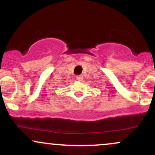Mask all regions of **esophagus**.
I'll use <instances>...</instances> for the list:
<instances>
[{
    "label": "esophagus",
    "instance_id": "1",
    "mask_svg": "<svg viewBox=\"0 0 155 155\" xmlns=\"http://www.w3.org/2000/svg\"><path fill=\"white\" fill-rule=\"evenodd\" d=\"M76 80H78V81H81L83 80V76L81 75L77 76H76Z\"/></svg>",
    "mask_w": 155,
    "mask_h": 155
}]
</instances>
